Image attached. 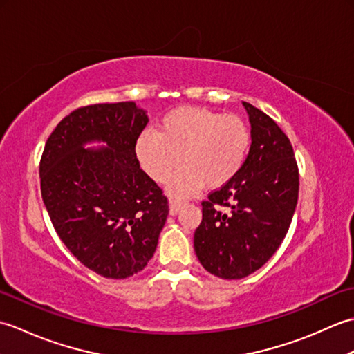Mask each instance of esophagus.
<instances>
[{
    "label": "esophagus",
    "instance_id": "1",
    "mask_svg": "<svg viewBox=\"0 0 354 354\" xmlns=\"http://www.w3.org/2000/svg\"><path fill=\"white\" fill-rule=\"evenodd\" d=\"M183 204H184L183 201L171 199V201H170V204H169V207H170V214H176V213L179 212V209H181Z\"/></svg>",
    "mask_w": 354,
    "mask_h": 354
}]
</instances>
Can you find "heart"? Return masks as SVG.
I'll return each instance as SVG.
<instances>
[{"label": "heart", "mask_w": 354, "mask_h": 354, "mask_svg": "<svg viewBox=\"0 0 354 354\" xmlns=\"http://www.w3.org/2000/svg\"><path fill=\"white\" fill-rule=\"evenodd\" d=\"M251 145L245 122L234 114L205 108H178L165 114L156 135L142 132L135 155L152 181L162 184L181 160L183 167L170 179L169 192L185 198L205 183L219 189L243 167Z\"/></svg>", "instance_id": "obj_1"}]
</instances>
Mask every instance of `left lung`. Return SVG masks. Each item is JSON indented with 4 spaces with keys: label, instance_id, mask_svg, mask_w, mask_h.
Returning a JSON list of instances; mask_svg holds the SVG:
<instances>
[{
    "label": "left lung",
    "instance_id": "8db88e82",
    "mask_svg": "<svg viewBox=\"0 0 354 354\" xmlns=\"http://www.w3.org/2000/svg\"><path fill=\"white\" fill-rule=\"evenodd\" d=\"M251 147L230 183L202 201L194 251L209 274L239 280L260 269L288 234L299 175L289 138L265 112L243 102Z\"/></svg>",
    "mask_w": 354,
    "mask_h": 354
}]
</instances>
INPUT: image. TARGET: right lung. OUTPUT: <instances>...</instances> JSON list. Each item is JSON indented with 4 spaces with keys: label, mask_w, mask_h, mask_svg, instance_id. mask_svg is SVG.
I'll use <instances>...</instances> for the list:
<instances>
[{
    "label": "right lung",
    "mask_w": 354,
    "mask_h": 354,
    "mask_svg": "<svg viewBox=\"0 0 354 354\" xmlns=\"http://www.w3.org/2000/svg\"><path fill=\"white\" fill-rule=\"evenodd\" d=\"M147 122L133 102L77 108L51 132L39 162L57 236L82 265L114 280L145 269L169 214L167 196L135 155ZM95 139L109 147L83 149Z\"/></svg>",
    "instance_id": "add662e5"
}]
</instances>
